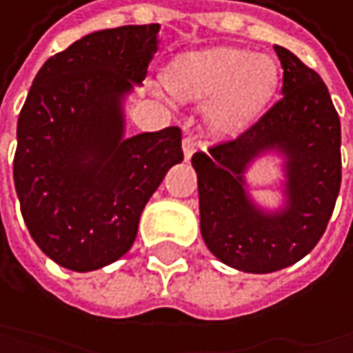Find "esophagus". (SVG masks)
<instances>
[{
	"mask_svg": "<svg viewBox=\"0 0 353 353\" xmlns=\"http://www.w3.org/2000/svg\"><path fill=\"white\" fill-rule=\"evenodd\" d=\"M196 141H194V137H184L182 139V150H184V159L188 161L194 152H196Z\"/></svg>",
	"mask_w": 353,
	"mask_h": 353,
	"instance_id": "34e87169",
	"label": "esophagus"
}]
</instances>
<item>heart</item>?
Segmentation results:
<instances>
[{"instance_id":"obj_1","label":"heart","mask_w":353,"mask_h":353,"mask_svg":"<svg viewBox=\"0 0 353 353\" xmlns=\"http://www.w3.org/2000/svg\"><path fill=\"white\" fill-rule=\"evenodd\" d=\"M165 86L186 101H207L208 125L218 135L245 129L269 103L279 84L277 63L237 48H208L175 57Z\"/></svg>"}]
</instances>
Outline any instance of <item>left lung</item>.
Here are the masks:
<instances>
[{"label":"left lung","instance_id":"left-lung-1","mask_svg":"<svg viewBox=\"0 0 353 353\" xmlns=\"http://www.w3.org/2000/svg\"><path fill=\"white\" fill-rule=\"evenodd\" d=\"M283 70L281 99L237 139L196 152L201 235L224 265L273 273L316 248L341 188V123L326 84L290 50L275 46ZM277 154L284 169V208H261L245 173Z\"/></svg>","mask_w":353,"mask_h":353}]
</instances>
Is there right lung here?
<instances>
[{
  "label": "right lung",
  "mask_w": 353,
  "mask_h": 353,
  "mask_svg": "<svg viewBox=\"0 0 353 353\" xmlns=\"http://www.w3.org/2000/svg\"><path fill=\"white\" fill-rule=\"evenodd\" d=\"M161 25L84 35L37 72L19 116L14 188L37 248L86 273L125 256L165 173L184 161L182 131L125 135Z\"/></svg>",
  "instance_id": "1"
}]
</instances>
